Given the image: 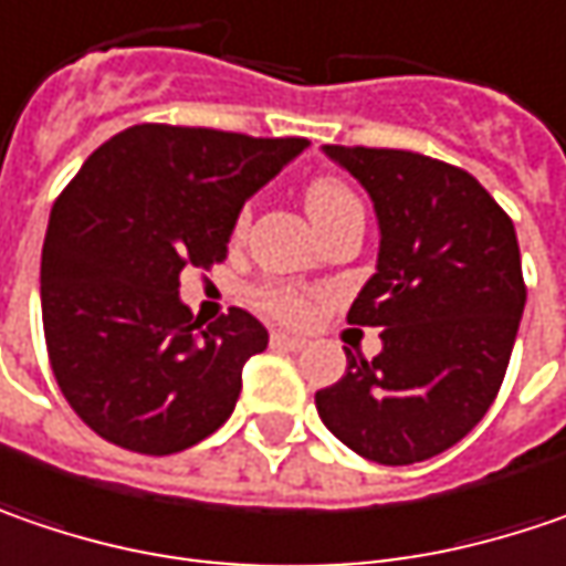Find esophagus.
Wrapping results in <instances>:
<instances>
[{
	"mask_svg": "<svg viewBox=\"0 0 566 566\" xmlns=\"http://www.w3.org/2000/svg\"><path fill=\"white\" fill-rule=\"evenodd\" d=\"M272 348H287V352H301L307 345L304 335H294V332H272Z\"/></svg>",
	"mask_w": 566,
	"mask_h": 566,
	"instance_id": "34e87169",
	"label": "esophagus"
}]
</instances>
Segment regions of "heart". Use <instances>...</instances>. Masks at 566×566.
Segmentation results:
<instances>
[{"label":"heart","instance_id":"b5f03b06","mask_svg":"<svg viewBox=\"0 0 566 566\" xmlns=\"http://www.w3.org/2000/svg\"><path fill=\"white\" fill-rule=\"evenodd\" d=\"M345 202H357V199L355 192L342 184V180L319 177V180L310 184L307 211L313 221L326 218L329 211H335L338 206H345ZM243 228H247V211H240V218H237V231H243ZM250 304L256 310H262L265 316L284 319V323L304 319L310 313V307H313L307 291H304V287H294V284H256V287L250 291Z\"/></svg>","mask_w":566,"mask_h":566}]
</instances>
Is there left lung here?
Segmentation results:
<instances>
[{
    "label": "left lung",
    "mask_w": 566,
    "mask_h": 566,
    "mask_svg": "<svg viewBox=\"0 0 566 566\" xmlns=\"http://www.w3.org/2000/svg\"><path fill=\"white\" fill-rule=\"evenodd\" d=\"M380 218L377 275L348 310L380 326L374 360L316 392L323 424L357 455L411 465L450 450L494 406L526 282L513 221L462 167L399 148L326 145Z\"/></svg>",
    "instance_id": "left-lung-1"
}]
</instances>
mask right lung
Returning <instances> with one entry per match:
<instances>
[{
    "label": "right lung",
    "instance_id": "obj_1",
    "mask_svg": "<svg viewBox=\"0 0 566 566\" xmlns=\"http://www.w3.org/2000/svg\"><path fill=\"white\" fill-rule=\"evenodd\" d=\"M304 148L297 136L138 123L62 189L40 259L43 338L65 402L97 437L170 455L231 418L269 332L240 307L202 329L180 275L228 259L243 202Z\"/></svg>",
    "mask_w": 566,
    "mask_h": 566
}]
</instances>
